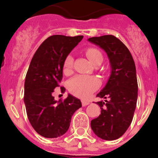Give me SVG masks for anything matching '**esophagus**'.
<instances>
[{"mask_svg":"<svg viewBox=\"0 0 158 158\" xmlns=\"http://www.w3.org/2000/svg\"><path fill=\"white\" fill-rule=\"evenodd\" d=\"M81 103H82V106H83V107L89 105V104H90V103H89V101H88V100H81Z\"/></svg>","mask_w":158,"mask_h":158,"instance_id":"obj_1","label":"esophagus"}]
</instances>
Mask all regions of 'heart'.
Returning <instances> with one entry per match:
<instances>
[{
    "mask_svg": "<svg viewBox=\"0 0 158 158\" xmlns=\"http://www.w3.org/2000/svg\"><path fill=\"white\" fill-rule=\"evenodd\" d=\"M85 54L92 63L95 64L103 60V55L99 50L96 48H89ZM73 59L70 55L67 56L63 65V72L65 74H69L72 71ZM100 81L94 77L86 75H77L68 81V89L69 92L78 97L87 98L93 92L98 89Z\"/></svg>",
    "mask_w": 158,
    "mask_h": 158,
    "instance_id": "obj_1",
    "label": "heart"
}]
</instances>
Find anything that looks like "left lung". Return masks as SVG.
Segmentation results:
<instances>
[{
  "instance_id": "1",
  "label": "left lung",
  "mask_w": 158,
  "mask_h": 158,
  "mask_svg": "<svg viewBox=\"0 0 158 158\" xmlns=\"http://www.w3.org/2000/svg\"><path fill=\"white\" fill-rule=\"evenodd\" d=\"M88 40L107 53L111 68L106 85L96 95L108 100L96 102L101 111L91 121V128L100 139L115 140L126 132L133 119L138 99L135 64L127 47L114 35Z\"/></svg>"
}]
</instances>
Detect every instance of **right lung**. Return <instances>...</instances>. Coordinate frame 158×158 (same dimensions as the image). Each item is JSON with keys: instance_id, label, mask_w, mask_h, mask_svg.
Returning <instances> with one entry per match:
<instances>
[{"instance_id": "obj_1", "label": "right lung", "mask_w": 158, "mask_h": 158, "mask_svg": "<svg viewBox=\"0 0 158 158\" xmlns=\"http://www.w3.org/2000/svg\"><path fill=\"white\" fill-rule=\"evenodd\" d=\"M82 39L83 35L50 36L31 61L25 77L23 101L31 125L44 138L63 135L73 113L81 107V100L72 95L57 101L52 94L62 79L65 59ZM64 90L61 87V91Z\"/></svg>"}]
</instances>
